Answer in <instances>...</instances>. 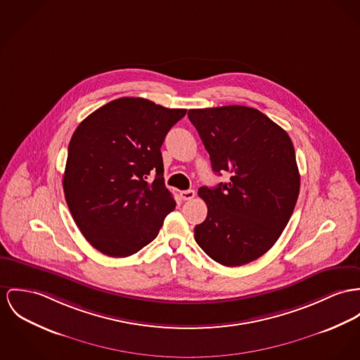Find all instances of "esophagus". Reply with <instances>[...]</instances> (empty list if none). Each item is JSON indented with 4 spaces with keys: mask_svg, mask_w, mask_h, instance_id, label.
Wrapping results in <instances>:
<instances>
[{
    "mask_svg": "<svg viewBox=\"0 0 360 360\" xmlns=\"http://www.w3.org/2000/svg\"><path fill=\"white\" fill-rule=\"evenodd\" d=\"M195 193H194V191H184V192H181V198L182 200H192L193 198Z\"/></svg>",
    "mask_w": 360,
    "mask_h": 360,
    "instance_id": "esophagus-1",
    "label": "esophagus"
}]
</instances>
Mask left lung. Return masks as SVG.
I'll return each mask as SVG.
<instances>
[{"mask_svg":"<svg viewBox=\"0 0 360 360\" xmlns=\"http://www.w3.org/2000/svg\"><path fill=\"white\" fill-rule=\"evenodd\" d=\"M188 116L214 172L230 174L227 184L198 189L208 214L194 227V240L221 266L250 263L277 243L293 214L300 174L292 139L249 107L189 110Z\"/></svg>","mask_w":360,"mask_h":360,"instance_id":"1","label":"left lung"}]
</instances>
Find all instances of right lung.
I'll return each mask as SVG.
<instances>
[{"mask_svg":"<svg viewBox=\"0 0 360 360\" xmlns=\"http://www.w3.org/2000/svg\"><path fill=\"white\" fill-rule=\"evenodd\" d=\"M185 115L123 97L90 113L74 131L63 178L65 201L84 238L101 253H137L174 211L160 148Z\"/></svg>","mask_w":360,"mask_h":360,"instance_id":"right-lung-1","label":"right lung"}]
</instances>
